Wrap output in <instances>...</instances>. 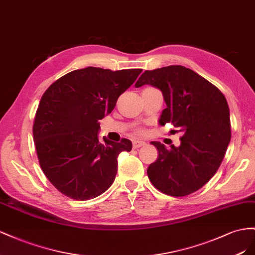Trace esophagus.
<instances>
[{"label":"esophagus","mask_w":255,"mask_h":255,"mask_svg":"<svg viewBox=\"0 0 255 255\" xmlns=\"http://www.w3.org/2000/svg\"><path fill=\"white\" fill-rule=\"evenodd\" d=\"M144 145H146V143L143 142V141H133L132 142V147L133 148H139L144 146Z\"/></svg>","instance_id":"1"}]
</instances>
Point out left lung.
<instances>
[{
    "instance_id": "1",
    "label": "left lung",
    "mask_w": 255,
    "mask_h": 255,
    "mask_svg": "<svg viewBox=\"0 0 255 255\" xmlns=\"http://www.w3.org/2000/svg\"><path fill=\"white\" fill-rule=\"evenodd\" d=\"M160 90L166 108L159 123H172L183 133L178 147L151 142L158 158L147 169L151 184L172 196L199 190L212 178L231 141L230 109L223 94L195 71L180 65L146 70L135 87Z\"/></svg>"
}]
</instances>
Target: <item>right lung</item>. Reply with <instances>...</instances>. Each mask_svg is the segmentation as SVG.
<instances>
[{
    "mask_svg": "<svg viewBox=\"0 0 255 255\" xmlns=\"http://www.w3.org/2000/svg\"><path fill=\"white\" fill-rule=\"evenodd\" d=\"M142 69L112 71L86 67L68 72L43 93L33 136L41 170L57 190L74 200H91L111 187L118 156L132 143L98 139L99 121Z\"/></svg>",
    "mask_w": 255,
    "mask_h": 255,
    "instance_id": "right-lung-1",
    "label": "right lung"
}]
</instances>
